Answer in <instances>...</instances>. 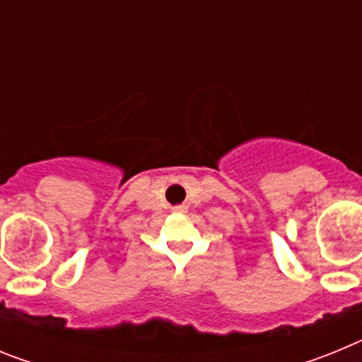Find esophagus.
<instances>
[{
	"instance_id": "esophagus-1",
	"label": "esophagus",
	"mask_w": 362,
	"mask_h": 362,
	"mask_svg": "<svg viewBox=\"0 0 362 362\" xmlns=\"http://www.w3.org/2000/svg\"><path fill=\"white\" fill-rule=\"evenodd\" d=\"M188 206H185V204H179V206H174V212H179V214H185L187 212Z\"/></svg>"
}]
</instances>
